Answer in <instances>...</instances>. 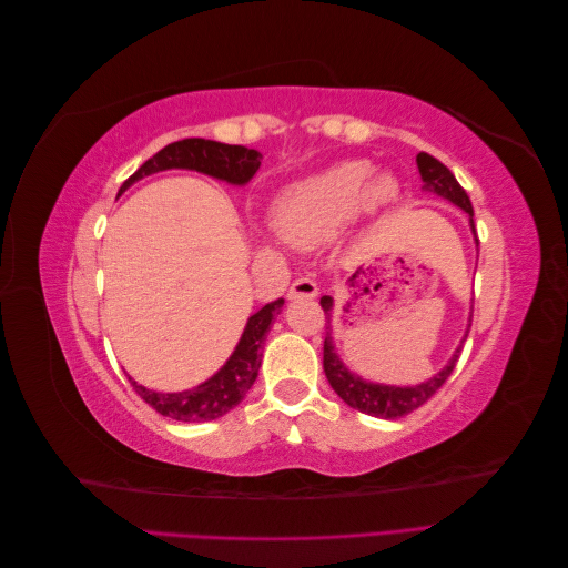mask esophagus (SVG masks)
Returning <instances> with one entry per match:
<instances>
[{
  "label": "esophagus",
  "mask_w": 568,
  "mask_h": 568,
  "mask_svg": "<svg viewBox=\"0 0 568 568\" xmlns=\"http://www.w3.org/2000/svg\"><path fill=\"white\" fill-rule=\"evenodd\" d=\"M317 296V284L311 277H298L294 284L288 286V298H315Z\"/></svg>",
  "instance_id": "34e87169"
}]
</instances>
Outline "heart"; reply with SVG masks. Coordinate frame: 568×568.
Returning a JSON list of instances; mask_svg holds the SVG:
<instances>
[{
	"mask_svg": "<svg viewBox=\"0 0 568 568\" xmlns=\"http://www.w3.org/2000/svg\"><path fill=\"white\" fill-rule=\"evenodd\" d=\"M369 175L367 161H346L288 186L272 209L274 230L296 246H315L336 236L363 205L374 211L398 194L393 178Z\"/></svg>",
	"mask_w": 568,
	"mask_h": 568,
	"instance_id": "heart-1",
	"label": "heart"
}]
</instances>
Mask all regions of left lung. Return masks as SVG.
I'll return each instance as SVG.
<instances>
[{
    "label": "left lung",
    "mask_w": 568,
    "mask_h": 568,
    "mask_svg": "<svg viewBox=\"0 0 568 568\" xmlns=\"http://www.w3.org/2000/svg\"><path fill=\"white\" fill-rule=\"evenodd\" d=\"M417 165H419V175L424 180V189L426 192H434L443 199L453 201L455 205H459L462 211H467L471 217V227H474V209L471 201L464 192V186L455 180V175L445 168L438 159L428 156V153H419L417 156ZM322 311L326 315V332H324V374L329 379L332 388L338 393V398L351 405L353 409L365 412V415L372 417H382V419H398L415 412L417 407H422L426 400H432L434 395L438 393V388L445 384V379L453 374L462 348H457V353L453 355V359L445 365L443 372H438L432 382L419 384V386H382V384H369L365 379H359L353 372H348L343 367L341 359L334 353L332 346V326H329V317H332V296H322L320 298ZM471 326V324H469ZM469 336V329H467Z\"/></svg>",
    "instance_id": "obj_1"
}]
</instances>
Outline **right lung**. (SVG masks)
I'll return each mask as SVG.
<instances>
[{
    "mask_svg": "<svg viewBox=\"0 0 568 568\" xmlns=\"http://www.w3.org/2000/svg\"><path fill=\"white\" fill-rule=\"evenodd\" d=\"M261 161H263L261 151L255 149L220 144L213 140L192 136V140L173 142L165 149H161L156 156L149 159L144 165H140V170L123 182L120 192H125V189L136 180L168 168H189V170H199L203 175L227 180L232 184H244L255 175V170L261 168ZM282 305H284V298H277L263 305L255 315H251L246 329L242 334V341H239V346L227 359V365L222 367L215 376H211L205 384L182 393H156L132 382L128 376L132 388L144 403H149L153 409H156L159 415L178 419V422H211L227 415L234 405L244 400L246 390L255 382L257 369H261V357H263L261 351H263L267 329L274 322V317L280 315Z\"/></svg>",
    "mask_w": 568,
    "mask_h": 568,
    "instance_id": "add662e5",
    "label": "right lung"
}]
</instances>
